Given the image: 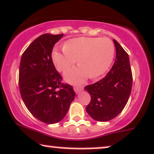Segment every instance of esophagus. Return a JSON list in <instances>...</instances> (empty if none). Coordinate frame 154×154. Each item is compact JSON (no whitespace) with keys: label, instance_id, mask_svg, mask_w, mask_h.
<instances>
[{"label":"esophagus","instance_id":"obj_1","mask_svg":"<svg viewBox=\"0 0 154 154\" xmlns=\"http://www.w3.org/2000/svg\"><path fill=\"white\" fill-rule=\"evenodd\" d=\"M73 89H74V91H75V93H79V92H80L81 90L83 89V86H75L73 87Z\"/></svg>","mask_w":154,"mask_h":154}]
</instances>
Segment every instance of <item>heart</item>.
Wrapping results in <instances>:
<instances>
[{
    "label": "heart",
    "instance_id": "b5f03b06",
    "mask_svg": "<svg viewBox=\"0 0 154 154\" xmlns=\"http://www.w3.org/2000/svg\"><path fill=\"white\" fill-rule=\"evenodd\" d=\"M115 48L109 38L78 37L66 41L63 52L54 50L52 60L57 69L65 72L77 60L79 68L67 71L66 80L82 82L88 77L96 79L104 74L112 63Z\"/></svg>",
    "mask_w": 154,
    "mask_h": 154
}]
</instances>
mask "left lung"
Listing matches in <instances>:
<instances>
[{
    "label": "left lung",
    "instance_id": "obj_1",
    "mask_svg": "<svg viewBox=\"0 0 154 154\" xmlns=\"http://www.w3.org/2000/svg\"><path fill=\"white\" fill-rule=\"evenodd\" d=\"M116 57L111 70L100 81L84 89L91 96L86 112L94 120L106 122L120 114L131 93L133 75L128 54L115 39Z\"/></svg>",
    "mask_w": 154,
    "mask_h": 154
}]
</instances>
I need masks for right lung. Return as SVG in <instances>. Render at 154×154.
<instances>
[{
	"instance_id": "1",
	"label": "right lung",
	"mask_w": 154,
	"mask_h": 154,
	"mask_svg": "<svg viewBox=\"0 0 154 154\" xmlns=\"http://www.w3.org/2000/svg\"><path fill=\"white\" fill-rule=\"evenodd\" d=\"M63 34H44L22 54L19 83L21 98L34 117L47 124L64 118L75 96L73 86L61 82L52 59L54 45Z\"/></svg>"
}]
</instances>
